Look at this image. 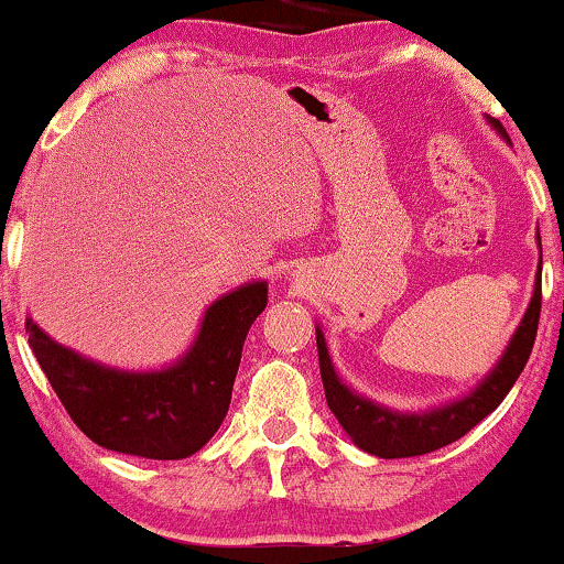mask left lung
<instances>
[{
    "mask_svg": "<svg viewBox=\"0 0 564 564\" xmlns=\"http://www.w3.org/2000/svg\"><path fill=\"white\" fill-rule=\"evenodd\" d=\"M539 313H542V264H539L534 297L527 315H523L519 330L508 344V349L500 359V365L492 369V375L477 388L473 395L452 403L442 411L426 415H400L384 411L382 405L369 403V400L354 395V392L341 384L338 375L330 367V357L323 341L321 328H315V344H318V361L323 388H326L328 408L341 423L346 434L354 438L359 449L377 454L382 459H400V457H421V454L436 452L442 446L457 442L475 429L485 415H490L503 403V398L519 380V375L527 367L536 341Z\"/></svg>",
    "mask_w": 564,
    "mask_h": 564,
    "instance_id": "left-lung-1",
    "label": "left lung"
}]
</instances>
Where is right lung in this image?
I'll return each mask as SVG.
<instances>
[{
  "mask_svg": "<svg viewBox=\"0 0 564 564\" xmlns=\"http://www.w3.org/2000/svg\"><path fill=\"white\" fill-rule=\"evenodd\" d=\"M267 307L253 282L210 305L192 351L164 372L99 367L51 341L33 321L28 344L72 421L105 449L145 459H184L220 429L251 323Z\"/></svg>",
  "mask_w": 564,
  "mask_h": 564,
  "instance_id": "add662e5",
  "label": "right lung"
}]
</instances>
